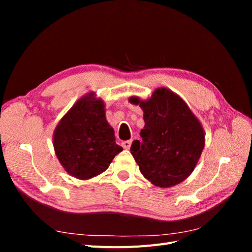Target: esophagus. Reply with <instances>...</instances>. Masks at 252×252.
Instances as JSON below:
<instances>
[{"mask_svg":"<svg viewBox=\"0 0 252 252\" xmlns=\"http://www.w3.org/2000/svg\"><path fill=\"white\" fill-rule=\"evenodd\" d=\"M131 143H132L131 140L124 141L123 143H122V146H123L124 149H129V148H130V146H131Z\"/></svg>","mask_w":252,"mask_h":252,"instance_id":"esophagus-1","label":"esophagus"}]
</instances>
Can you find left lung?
<instances>
[{
	"instance_id": "left-lung-1",
	"label": "left lung",
	"mask_w": 252,
	"mask_h": 252,
	"mask_svg": "<svg viewBox=\"0 0 252 252\" xmlns=\"http://www.w3.org/2000/svg\"><path fill=\"white\" fill-rule=\"evenodd\" d=\"M143 110L142 141L130 151L143 177L151 184L169 188L194 170L205 146L204 128L183 98L166 87L157 88L147 100L130 96Z\"/></svg>"
}]
</instances>
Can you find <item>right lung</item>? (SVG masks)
Masks as SVG:
<instances>
[{"label":"right lung","instance_id":"add662e5","mask_svg":"<svg viewBox=\"0 0 252 252\" xmlns=\"http://www.w3.org/2000/svg\"><path fill=\"white\" fill-rule=\"evenodd\" d=\"M52 143L65 171L82 181L103 173L123 150L106 120L104 101L94 93L83 95L64 114L53 131Z\"/></svg>","mask_w":252,"mask_h":252}]
</instances>
